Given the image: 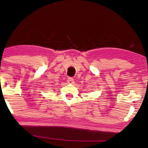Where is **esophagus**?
<instances>
[{"instance_id":"1","label":"esophagus","mask_w":148,"mask_h":148,"mask_svg":"<svg viewBox=\"0 0 148 148\" xmlns=\"http://www.w3.org/2000/svg\"><path fill=\"white\" fill-rule=\"evenodd\" d=\"M67 82L69 83V84H73V83H74V79L72 77H69L67 79Z\"/></svg>"}]
</instances>
